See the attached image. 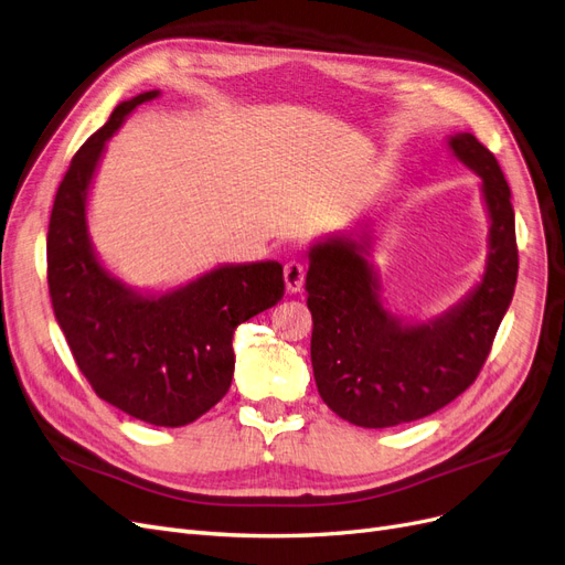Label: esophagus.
<instances>
[{"label": "esophagus", "mask_w": 565, "mask_h": 565, "mask_svg": "<svg viewBox=\"0 0 565 565\" xmlns=\"http://www.w3.org/2000/svg\"><path fill=\"white\" fill-rule=\"evenodd\" d=\"M305 275H307V267L300 260H288L284 267V279H286V290L288 294H298L305 284Z\"/></svg>", "instance_id": "1"}]
</instances>
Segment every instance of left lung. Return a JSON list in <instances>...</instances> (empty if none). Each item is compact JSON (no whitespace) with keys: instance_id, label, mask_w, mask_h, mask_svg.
Instances as JSON below:
<instances>
[{"instance_id":"1","label":"left lung","mask_w":565,"mask_h":565,"mask_svg":"<svg viewBox=\"0 0 565 565\" xmlns=\"http://www.w3.org/2000/svg\"><path fill=\"white\" fill-rule=\"evenodd\" d=\"M450 148L481 175L490 213L486 277L462 307L431 323L404 326L382 309L354 242L333 239L309 250L305 290L315 380L326 406L352 425L394 427L448 406L479 377L512 302L519 275L512 192L477 136L455 134Z\"/></svg>"}]
</instances>
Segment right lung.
I'll list each match as a JSON object with an SVG mask.
<instances>
[{"label":"right lung","mask_w":565,"mask_h":565,"mask_svg":"<svg viewBox=\"0 0 565 565\" xmlns=\"http://www.w3.org/2000/svg\"><path fill=\"white\" fill-rule=\"evenodd\" d=\"M148 90L115 107L72 157L53 202L46 279L53 312L88 385L115 408L157 427H183L227 394L234 329L284 298L279 263L230 265L161 298L126 290L96 260L86 236V192L124 117Z\"/></svg>","instance_id":"right-lung-1"}]
</instances>
